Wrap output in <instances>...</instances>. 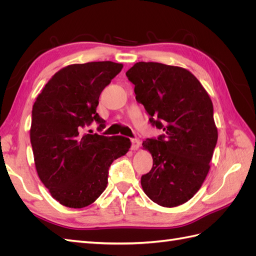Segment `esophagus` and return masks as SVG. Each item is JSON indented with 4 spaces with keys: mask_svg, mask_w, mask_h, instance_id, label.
I'll use <instances>...</instances> for the list:
<instances>
[{
    "mask_svg": "<svg viewBox=\"0 0 256 256\" xmlns=\"http://www.w3.org/2000/svg\"><path fill=\"white\" fill-rule=\"evenodd\" d=\"M131 142H132V146H131V150H136L138 147L141 146V141L138 140V138H132V140H131Z\"/></svg>",
    "mask_w": 256,
    "mask_h": 256,
    "instance_id": "1",
    "label": "esophagus"
}]
</instances>
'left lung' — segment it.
I'll return each mask as SVG.
<instances>
[{
  "label": "left lung",
  "mask_w": 256,
  "mask_h": 256,
  "mask_svg": "<svg viewBox=\"0 0 256 256\" xmlns=\"http://www.w3.org/2000/svg\"><path fill=\"white\" fill-rule=\"evenodd\" d=\"M126 76L150 122L164 131L142 144L152 156V170L141 177L142 188L160 206H180L202 187L210 168L218 140L212 99L182 67L138 62Z\"/></svg>",
  "instance_id": "obj_1"
}]
</instances>
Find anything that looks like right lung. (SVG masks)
I'll list each match as a JSON object with an SVG mask.
<instances>
[{
  "label": "right lung",
  "instance_id": "obj_1",
  "mask_svg": "<svg viewBox=\"0 0 256 256\" xmlns=\"http://www.w3.org/2000/svg\"><path fill=\"white\" fill-rule=\"evenodd\" d=\"M122 64L90 62L60 69L44 85L32 111L30 136L38 176L53 198L69 208L94 203L106 190L112 162L129 150L128 138L83 134L92 122L99 96Z\"/></svg>",
  "mask_w": 256,
  "mask_h": 256
}]
</instances>
